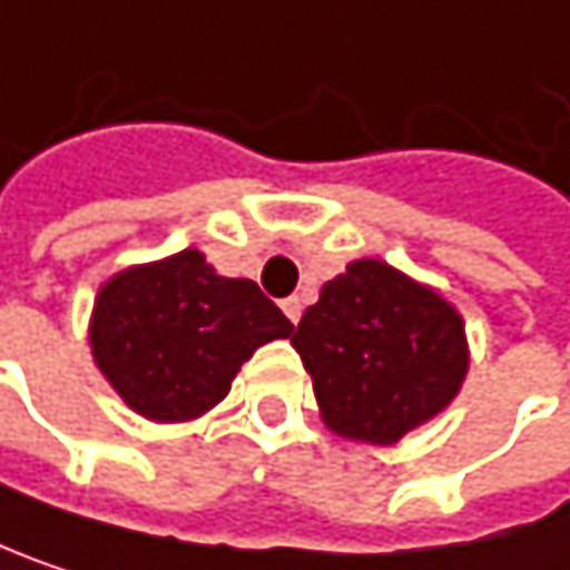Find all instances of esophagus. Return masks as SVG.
I'll return each instance as SVG.
<instances>
[{"instance_id":"1","label":"esophagus","mask_w":570,"mask_h":570,"mask_svg":"<svg viewBox=\"0 0 570 570\" xmlns=\"http://www.w3.org/2000/svg\"><path fill=\"white\" fill-rule=\"evenodd\" d=\"M302 308H305V305H302V298H298V295H292V298H285V302H282V312L288 315V322H292V325H298Z\"/></svg>"}]
</instances>
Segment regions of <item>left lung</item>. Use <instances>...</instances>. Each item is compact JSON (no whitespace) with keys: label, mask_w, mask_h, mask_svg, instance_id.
Here are the masks:
<instances>
[{"label":"left lung","mask_w":570,"mask_h":570,"mask_svg":"<svg viewBox=\"0 0 570 570\" xmlns=\"http://www.w3.org/2000/svg\"><path fill=\"white\" fill-rule=\"evenodd\" d=\"M322 419L342 438L392 444L461 389V315L385 262L362 258L325 282L295 335Z\"/></svg>","instance_id":"obj_1"}]
</instances>
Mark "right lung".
<instances>
[{
	"mask_svg": "<svg viewBox=\"0 0 570 570\" xmlns=\"http://www.w3.org/2000/svg\"><path fill=\"white\" fill-rule=\"evenodd\" d=\"M288 335L292 322L255 282L218 275L195 248L106 282L89 328L96 365L151 422L198 419L258 345Z\"/></svg>",
	"mask_w": 570,
	"mask_h": 570,
	"instance_id": "add662e5",
	"label": "right lung"
}]
</instances>
